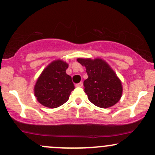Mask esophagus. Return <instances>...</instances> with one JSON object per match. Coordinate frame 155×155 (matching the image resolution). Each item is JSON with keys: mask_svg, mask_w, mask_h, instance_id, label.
<instances>
[{"mask_svg": "<svg viewBox=\"0 0 155 155\" xmlns=\"http://www.w3.org/2000/svg\"><path fill=\"white\" fill-rule=\"evenodd\" d=\"M83 82H80L79 83H77V84H76L75 86H77V87H83Z\"/></svg>", "mask_w": 155, "mask_h": 155, "instance_id": "1", "label": "esophagus"}]
</instances>
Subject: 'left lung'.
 <instances>
[{"instance_id":"obj_1","label":"left lung","mask_w":155,"mask_h":155,"mask_svg":"<svg viewBox=\"0 0 155 155\" xmlns=\"http://www.w3.org/2000/svg\"><path fill=\"white\" fill-rule=\"evenodd\" d=\"M77 61L86 67L88 78L83 86L90 102L102 108L117 103L122 95V86L109 64L101 58H78Z\"/></svg>"}]
</instances>
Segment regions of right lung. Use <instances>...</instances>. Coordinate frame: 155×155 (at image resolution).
Masks as SVG:
<instances>
[{
	"mask_svg": "<svg viewBox=\"0 0 155 155\" xmlns=\"http://www.w3.org/2000/svg\"><path fill=\"white\" fill-rule=\"evenodd\" d=\"M68 66L64 61L55 60L42 71L34 86V94L40 104L55 108L69 100L74 86L66 73Z\"/></svg>",
	"mask_w": 155,
	"mask_h": 155,
	"instance_id": "right-lung-1",
	"label": "right lung"
}]
</instances>
